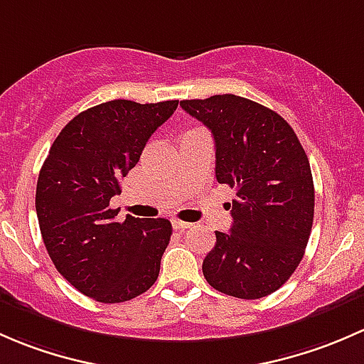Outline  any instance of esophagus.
Masks as SVG:
<instances>
[{
  "label": "esophagus",
  "mask_w": 364,
  "mask_h": 364,
  "mask_svg": "<svg viewBox=\"0 0 364 364\" xmlns=\"http://www.w3.org/2000/svg\"><path fill=\"white\" fill-rule=\"evenodd\" d=\"M173 228L175 230H181V231H183V230H189V228H193V224L191 223H186V220H181V219H175L173 223Z\"/></svg>",
  "instance_id": "34e87169"
}]
</instances>
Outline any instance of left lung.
Here are the masks:
<instances>
[{
  "label": "left lung",
  "instance_id": "obj_1",
  "mask_svg": "<svg viewBox=\"0 0 364 364\" xmlns=\"http://www.w3.org/2000/svg\"><path fill=\"white\" fill-rule=\"evenodd\" d=\"M212 131L215 177L237 189L230 233L215 231L203 261L213 289L242 299L275 293L303 259L314 223V181L294 129L277 112L235 95L183 100Z\"/></svg>",
  "mask_w": 364,
  "mask_h": 364
}]
</instances>
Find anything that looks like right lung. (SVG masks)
I'll list each match as a JSON object with an SVG mask.
<instances>
[{
	"label": "right lung",
	"mask_w": 364,
	"mask_h": 364,
	"mask_svg": "<svg viewBox=\"0 0 364 364\" xmlns=\"http://www.w3.org/2000/svg\"><path fill=\"white\" fill-rule=\"evenodd\" d=\"M177 107V100H114L87 108L63 127L40 170L36 215L45 249L71 286L96 301L136 298L159 275L171 223L133 215L115 223L110 200Z\"/></svg>",
	"instance_id": "1"
}]
</instances>
